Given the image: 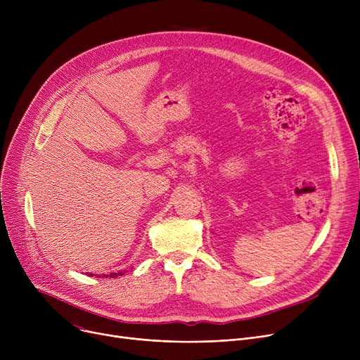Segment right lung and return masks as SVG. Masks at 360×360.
<instances>
[{
    "label": "right lung",
    "instance_id": "add662e5",
    "mask_svg": "<svg viewBox=\"0 0 360 360\" xmlns=\"http://www.w3.org/2000/svg\"><path fill=\"white\" fill-rule=\"evenodd\" d=\"M124 271H118V273H110V274H96L98 277H117V276H122ZM89 276H93V274H89Z\"/></svg>",
    "mask_w": 360,
    "mask_h": 360
}]
</instances>
